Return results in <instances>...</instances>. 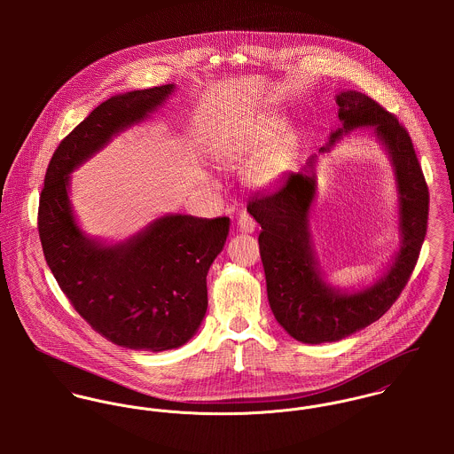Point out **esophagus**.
<instances>
[{
    "instance_id": "34e87169",
    "label": "esophagus",
    "mask_w": 454,
    "mask_h": 454,
    "mask_svg": "<svg viewBox=\"0 0 454 454\" xmlns=\"http://www.w3.org/2000/svg\"><path fill=\"white\" fill-rule=\"evenodd\" d=\"M238 227L241 232L245 234H252L257 229V222L248 215V213H241L239 220H238Z\"/></svg>"
}]
</instances>
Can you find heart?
Instances as JSON below:
<instances>
[{
    "label": "heart",
    "instance_id": "b5f03b06",
    "mask_svg": "<svg viewBox=\"0 0 454 454\" xmlns=\"http://www.w3.org/2000/svg\"><path fill=\"white\" fill-rule=\"evenodd\" d=\"M283 128L281 119H265L245 129L236 130L227 136L216 148V157L227 166L245 162L254 155L263 143H267L278 130ZM294 153L292 137L285 136L269 143L259 155L248 164L245 176L254 187H267L276 182L288 168Z\"/></svg>",
    "mask_w": 454,
    "mask_h": 454
}]
</instances>
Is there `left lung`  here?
Segmentation results:
<instances>
[{"label":"left lung","mask_w":454,"mask_h":454,"mask_svg":"<svg viewBox=\"0 0 454 454\" xmlns=\"http://www.w3.org/2000/svg\"><path fill=\"white\" fill-rule=\"evenodd\" d=\"M335 101L342 128L330 136V145L342 132L376 126L378 136L388 146L400 192L402 247L388 274L364 292L342 294L325 283L308 231L315 197V176H309L317 162L315 155L276 192L250 202L248 211L262 227L260 259L270 309L294 339L308 344L339 340L380 320L405 288L428 227V185L407 129L387 108L362 92L342 90Z\"/></svg>","instance_id":"8db88e82"}]
</instances>
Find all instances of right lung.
Here are the masks:
<instances>
[{
    "mask_svg": "<svg viewBox=\"0 0 454 454\" xmlns=\"http://www.w3.org/2000/svg\"><path fill=\"white\" fill-rule=\"evenodd\" d=\"M173 89L134 90L94 108L56 148L38 204L43 255L67 301L98 333L130 349L164 351L194 335L207 308L206 276L225 245L229 218L171 215L124 245L101 247L74 223L67 175Z\"/></svg>",
    "mask_w": 454,
    "mask_h": 454,
    "instance_id": "right-lung-1",
    "label": "right lung"
}]
</instances>
